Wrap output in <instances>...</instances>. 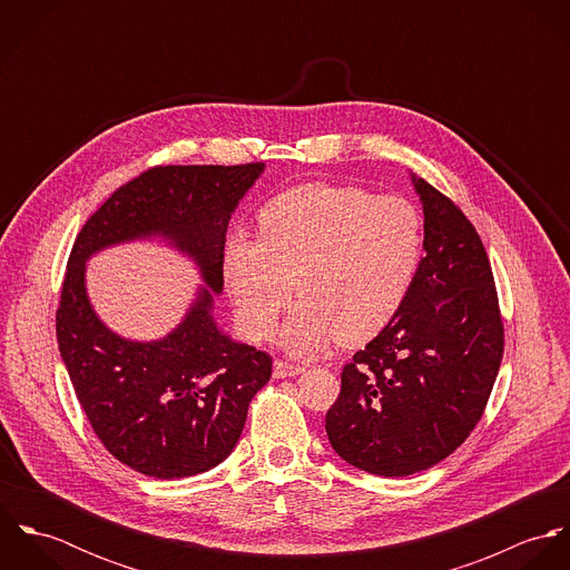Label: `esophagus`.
<instances>
[{
	"label": "esophagus",
	"instance_id": "34e87169",
	"mask_svg": "<svg viewBox=\"0 0 570 570\" xmlns=\"http://www.w3.org/2000/svg\"><path fill=\"white\" fill-rule=\"evenodd\" d=\"M303 371H305L303 366H296V364H289V362H281V360L274 362V377H276V380L296 377V375H301Z\"/></svg>",
	"mask_w": 570,
	"mask_h": 570
}]
</instances>
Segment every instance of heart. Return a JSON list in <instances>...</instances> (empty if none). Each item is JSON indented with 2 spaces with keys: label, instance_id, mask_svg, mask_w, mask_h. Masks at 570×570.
Returning a JSON list of instances; mask_svg holds the SVG:
<instances>
[{
  "label": "heart",
  "instance_id": "b5f03b06",
  "mask_svg": "<svg viewBox=\"0 0 570 570\" xmlns=\"http://www.w3.org/2000/svg\"><path fill=\"white\" fill-rule=\"evenodd\" d=\"M258 239L224 249V281L252 337H269L296 294L303 298L278 331V344L307 360L340 344L357 346L391 325L414 283L423 224L402 197L357 186L305 184L269 199Z\"/></svg>",
  "mask_w": 570,
  "mask_h": 570
}]
</instances>
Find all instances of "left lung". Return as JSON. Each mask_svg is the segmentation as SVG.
Here are the masks:
<instances>
[{
  "label": "left lung",
  "instance_id": "8db88e82",
  "mask_svg": "<svg viewBox=\"0 0 570 570\" xmlns=\"http://www.w3.org/2000/svg\"><path fill=\"white\" fill-rule=\"evenodd\" d=\"M423 208L414 283L391 325L342 371L326 412L331 448L377 476H410L450 456L488 406L502 321L488 252L454 202L410 173Z\"/></svg>",
  "mask_w": 570,
  "mask_h": 570
}]
</instances>
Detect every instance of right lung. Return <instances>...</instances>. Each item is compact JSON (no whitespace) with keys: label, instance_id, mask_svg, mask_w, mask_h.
<instances>
[{"label":"right lung","instance_id":"1","mask_svg":"<svg viewBox=\"0 0 570 570\" xmlns=\"http://www.w3.org/2000/svg\"><path fill=\"white\" fill-rule=\"evenodd\" d=\"M265 164L156 166L118 188L82 226L61 289L57 340L82 410L120 463L154 479L208 472L235 450L272 357L217 325L228 222ZM131 240H160L190 257L203 285L179 326L129 341L86 296V261Z\"/></svg>","mask_w":570,"mask_h":570}]
</instances>
